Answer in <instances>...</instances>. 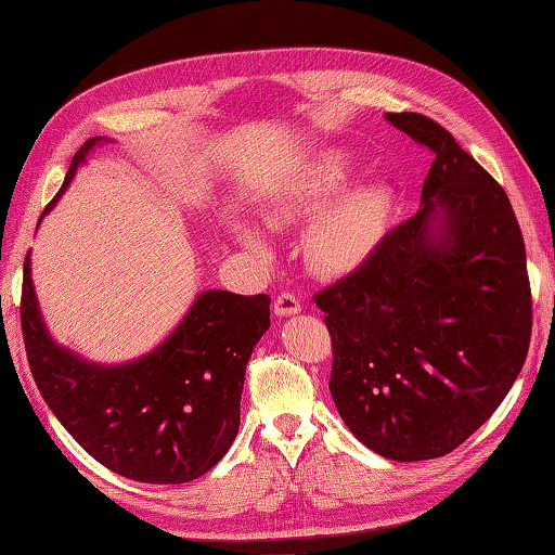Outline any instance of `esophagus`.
I'll list each match as a JSON object with an SVG mask.
<instances>
[{
    "label": "esophagus",
    "mask_w": 555,
    "mask_h": 555,
    "mask_svg": "<svg viewBox=\"0 0 555 555\" xmlns=\"http://www.w3.org/2000/svg\"><path fill=\"white\" fill-rule=\"evenodd\" d=\"M300 308V300L293 296V293H281V296L274 300V314L276 317H293L298 314Z\"/></svg>",
    "instance_id": "obj_1"
}]
</instances>
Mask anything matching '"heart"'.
Here are the masks:
<instances>
[{"instance_id": "b5f03b06", "label": "heart", "mask_w": 555, "mask_h": 555, "mask_svg": "<svg viewBox=\"0 0 555 555\" xmlns=\"http://www.w3.org/2000/svg\"><path fill=\"white\" fill-rule=\"evenodd\" d=\"M352 171H356V157L348 150H322L269 195L262 207V221L269 229H284L314 215L350 181ZM388 217H391V188L382 181L350 185L312 221L305 241V257L322 274H348L367 262L379 247ZM229 231L245 250L257 257H269L271 247L264 233L250 221L231 219Z\"/></svg>"}]
</instances>
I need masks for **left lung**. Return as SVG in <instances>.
<instances>
[{"label":"left lung","mask_w":555,"mask_h":555,"mask_svg":"<svg viewBox=\"0 0 555 555\" xmlns=\"http://www.w3.org/2000/svg\"><path fill=\"white\" fill-rule=\"evenodd\" d=\"M386 121L434 152L422 207L314 302L332 334L340 417L374 453L415 463L451 453L508 396L532 293L503 188L427 116Z\"/></svg>","instance_id":"left-lung-1"}]
</instances>
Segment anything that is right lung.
I'll return each instance as SVG.
<instances>
[{
	"label": "right lung",
	"mask_w": 555,
	"mask_h": 555,
	"mask_svg": "<svg viewBox=\"0 0 555 555\" xmlns=\"http://www.w3.org/2000/svg\"><path fill=\"white\" fill-rule=\"evenodd\" d=\"M102 143L112 140L90 138L76 152L42 217ZM269 296L203 291L157 348L131 362L100 364L52 338L28 253L21 328L44 403L98 463L145 485H185L209 473L238 434L245 367L269 328Z\"/></svg>",
	"instance_id": "right-lung-1"
}]
</instances>
